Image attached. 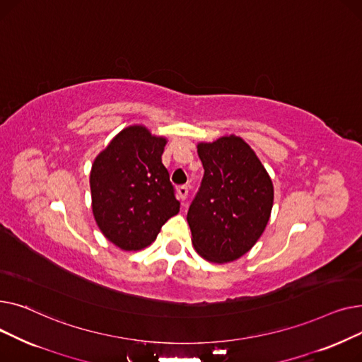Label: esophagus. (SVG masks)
Listing matches in <instances>:
<instances>
[{"mask_svg":"<svg viewBox=\"0 0 362 362\" xmlns=\"http://www.w3.org/2000/svg\"><path fill=\"white\" fill-rule=\"evenodd\" d=\"M177 195H179V198H180L182 201H185V199L187 198V195H189V186H186V185L179 186V187H177Z\"/></svg>","mask_w":362,"mask_h":362,"instance_id":"esophagus-1","label":"esophagus"}]
</instances>
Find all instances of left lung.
<instances>
[{"instance_id": "8db88e82", "label": "left lung", "mask_w": 362, "mask_h": 362, "mask_svg": "<svg viewBox=\"0 0 362 362\" xmlns=\"http://www.w3.org/2000/svg\"><path fill=\"white\" fill-rule=\"evenodd\" d=\"M198 156L204 177L186 217L192 243L205 259L230 262L248 252L267 226L273 183L252 148L239 136L201 142Z\"/></svg>"}]
</instances>
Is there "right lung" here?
I'll list each match as a JSON object with an SVG mask.
<instances>
[{
  "label": "right lung",
  "mask_w": 362,
  "mask_h": 362,
  "mask_svg": "<svg viewBox=\"0 0 362 362\" xmlns=\"http://www.w3.org/2000/svg\"><path fill=\"white\" fill-rule=\"evenodd\" d=\"M167 139L129 126L95 158L92 213L103 235L120 250L139 251L156 240L180 202L161 163Z\"/></svg>",
  "instance_id": "add662e5"
}]
</instances>
